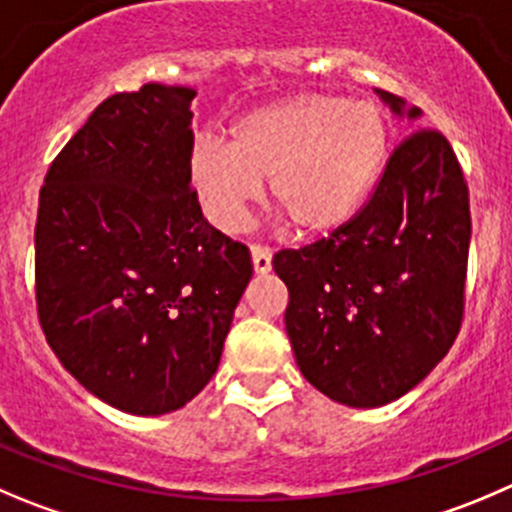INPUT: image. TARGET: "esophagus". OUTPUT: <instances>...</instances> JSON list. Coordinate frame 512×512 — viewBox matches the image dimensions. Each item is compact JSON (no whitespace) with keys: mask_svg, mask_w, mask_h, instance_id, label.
<instances>
[{"mask_svg":"<svg viewBox=\"0 0 512 512\" xmlns=\"http://www.w3.org/2000/svg\"><path fill=\"white\" fill-rule=\"evenodd\" d=\"M251 261H253V271L256 274H269L271 271V251L264 246H251Z\"/></svg>","mask_w":512,"mask_h":512,"instance_id":"34e87169","label":"esophagus"}]
</instances>
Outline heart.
<instances>
[{
    "mask_svg": "<svg viewBox=\"0 0 512 512\" xmlns=\"http://www.w3.org/2000/svg\"><path fill=\"white\" fill-rule=\"evenodd\" d=\"M389 123L379 105L326 92H304L261 105L233 125V143L193 148L188 175L206 216L236 231L269 198L301 236L347 226L367 203L389 158Z\"/></svg>",
    "mask_w": 512,
    "mask_h": 512,
    "instance_id": "b5f03b06",
    "label": "heart"
}]
</instances>
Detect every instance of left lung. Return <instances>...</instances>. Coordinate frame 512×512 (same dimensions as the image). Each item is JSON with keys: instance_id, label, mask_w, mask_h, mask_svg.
<instances>
[{"instance_id": "1", "label": "left lung", "mask_w": 512, "mask_h": 512, "mask_svg": "<svg viewBox=\"0 0 512 512\" xmlns=\"http://www.w3.org/2000/svg\"><path fill=\"white\" fill-rule=\"evenodd\" d=\"M397 118L420 107L377 90ZM470 201L445 135L420 128L367 206L329 238L274 256L286 334L306 382L347 407H382L450 352L465 309Z\"/></svg>"}]
</instances>
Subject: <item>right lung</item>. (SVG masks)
Instances as JSON below:
<instances>
[{"label": "right lung", "instance_id": "obj_1", "mask_svg": "<svg viewBox=\"0 0 512 512\" xmlns=\"http://www.w3.org/2000/svg\"><path fill=\"white\" fill-rule=\"evenodd\" d=\"M193 97L160 82L107 97L40 191L42 332L87 392L128 415H168L211 382L253 274L191 188Z\"/></svg>", "mask_w": 512, "mask_h": 512}]
</instances>
